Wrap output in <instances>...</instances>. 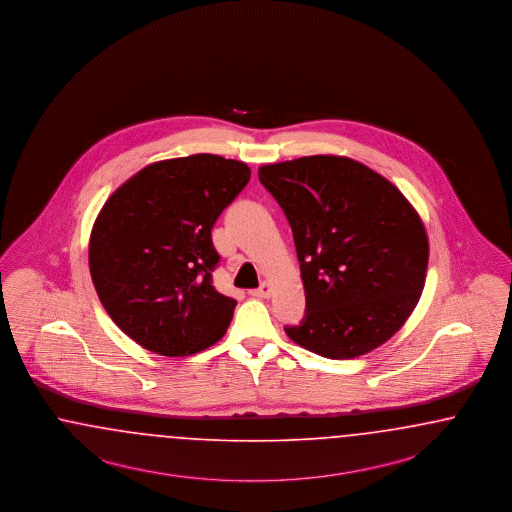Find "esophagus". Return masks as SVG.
Returning <instances> with one entry per match:
<instances>
[{
	"label": "esophagus",
	"instance_id": "obj_1",
	"mask_svg": "<svg viewBox=\"0 0 512 512\" xmlns=\"http://www.w3.org/2000/svg\"><path fill=\"white\" fill-rule=\"evenodd\" d=\"M249 295L255 296V298H270V295H272V287H270V283H263L259 289L249 291Z\"/></svg>",
	"mask_w": 512,
	"mask_h": 512
}]
</instances>
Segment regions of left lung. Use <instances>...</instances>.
Instances as JSON below:
<instances>
[{"label": "left lung", "mask_w": 512, "mask_h": 512, "mask_svg": "<svg viewBox=\"0 0 512 512\" xmlns=\"http://www.w3.org/2000/svg\"><path fill=\"white\" fill-rule=\"evenodd\" d=\"M259 180L295 236L306 291L291 340L315 355H366L392 338L419 302L428 236L387 178L349 157L310 155L264 165Z\"/></svg>", "instance_id": "8db88e82"}]
</instances>
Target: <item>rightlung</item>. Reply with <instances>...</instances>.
<instances>
[{"instance_id": "obj_1", "label": "right lung", "mask_w": 512, "mask_h": 512, "mask_svg": "<svg viewBox=\"0 0 512 512\" xmlns=\"http://www.w3.org/2000/svg\"><path fill=\"white\" fill-rule=\"evenodd\" d=\"M248 165L221 155L157 161L101 208L90 272L110 319L163 357H187L223 338L236 300L217 293L212 227L249 182Z\"/></svg>"}]
</instances>
